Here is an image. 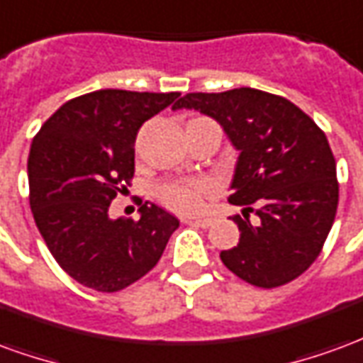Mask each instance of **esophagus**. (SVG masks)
Instances as JSON below:
<instances>
[{
  "mask_svg": "<svg viewBox=\"0 0 363 363\" xmlns=\"http://www.w3.org/2000/svg\"><path fill=\"white\" fill-rule=\"evenodd\" d=\"M184 223H190V225H196V228H210L213 223L212 218H198V220H184Z\"/></svg>",
  "mask_w": 363,
  "mask_h": 363,
  "instance_id": "1",
  "label": "esophagus"
}]
</instances>
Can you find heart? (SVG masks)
I'll return each mask as SVG.
<instances>
[{
	"label": "heart",
	"instance_id": "heart-1",
	"mask_svg": "<svg viewBox=\"0 0 363 363\" xmlns=\"http://www.w3.org/2000/svg\"><path fill=\"white\" fill-rule=\"evenodd\" d=\"M216 194V186L208 179H184L163 182L157 189L159 200L179 213H198L206 200Z\"/></svg>",
	"mask_w": 363,
	"mask_h": 363
}]
</instances>
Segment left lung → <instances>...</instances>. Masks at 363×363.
Listing matches in <instances>:
<instances>
[{
	"mask_svg": "<svg viewBox=\"0 0 363 363\" xmlns=\"http://www.w3.org/2000/svg\"><path fill=\"white\" fill-rule=\"evenodd\" d=\"M218 120L239 151L229 202L239 243L221 262L257 288H278L311 267L336 216V161L325 132L299 106L267 91L239 87L189 93L173 111ZM249 213L257 218L251 222Z\"/></svg>",
	"mask_w": 363,
	"mask_h": 363,
	"instance_id": "left-lung-1",
	"label": "left lung"
}]
</instances>
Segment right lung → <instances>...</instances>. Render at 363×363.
<instances>
[{"label":"right lung","instance_id":"obj_1","mask_svg":"<svg viewBox=\"0 0 363 363\" xmlns=\"http://www.w3.org/2000/svg\"><path fill=\"white\" fill-rule=\"evenodd\" d=\"M179 93L101 89L75 96L46 120L28 153V200L52 257L85 288L112 294L150 272L179 220L147 202L140 220L108 208L134 177L145 120Z\"/></svg>","mask_w":363,"mask_h":363}]
</instances>
